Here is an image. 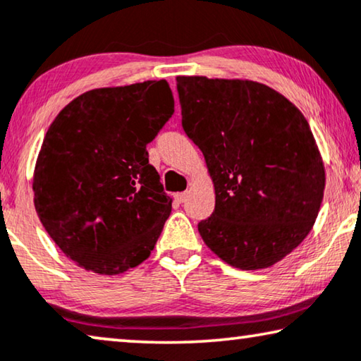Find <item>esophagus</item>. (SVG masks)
Masks as SVG:
<instances>
[{
    "instance_id": "obj_1",
    "label": "esophagus",
    "mask_w": 361,
    "mask_h": 361,
    "mask_svg": "<svg viewBox=\"0 0 361 361\" xmlns=\"http://www.w3.org/2000/svg\"><path fill=\"white\" fill-rule=\"evenodd\" d=\"M174 198H176V200H177V202H179V203H184V202H185V198H187V193H185V192L176 193V195H174Z\"/></svg>"
}]
</instances>
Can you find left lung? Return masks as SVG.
<instances>
[{
  "mask_svg": "<svg viewBox=\"0 0 361 361\" xmlns=\"http://www.w3.org/2000/svg\"><path fill=\"white\" fill-rule=\"evenodd\" d=\"M182 127L205 156L215 210L198 233L219 259L265 269L311 231L326 185L310 123L255 81L177 76Z\"/></svg>",
  "mask_w": 361,
  "mask_h": 361,
  "instance_id": "left-lung-1",
  "label": "left lung"
}]
</instances>
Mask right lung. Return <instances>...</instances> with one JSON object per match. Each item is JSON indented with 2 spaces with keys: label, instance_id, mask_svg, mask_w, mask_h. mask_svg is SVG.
<instances>
[{
  "label": "right lung",
  "instance_id": "obj_1",
  "mask_svg": "<svg viewBox=\"0 0 361 361\" xmlns=\"http://www.w3.org/2000/svg\"><path fill=\"white\" fill-rule=\"evenodd\" d=\"M172 114L168 81H145L81 94L47 130L34 205L45 231L80 267L117 275L149 257L172 200L146 145Z\"/></svg>",
  "mask_w": 361,
  "mask_h": 361
}]
</instances>
